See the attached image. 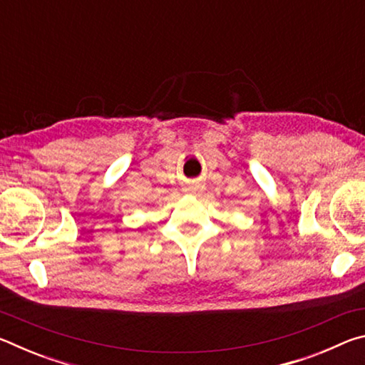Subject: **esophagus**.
I'll use <instances>...</instances> for the list:
<instances>
[{"mask_svg": "<svg viewBox=\"0 0 365 365\" xmlns=\"http://www.w3.org/2000/svg\"><path fill=\"white\" fill-rule=\"evenodd\" d=\"M202 190H205V187H202V185L197 183V182H190L187 187H185V191H187V193H190V195H196Z\"/></svg>", "mask_w": 365, "mask_h": 365, "instance_id": "1", "label": "esophagus"}]
</instances>
